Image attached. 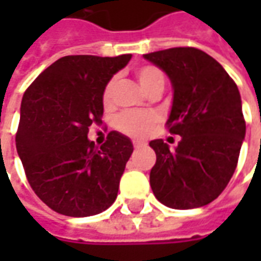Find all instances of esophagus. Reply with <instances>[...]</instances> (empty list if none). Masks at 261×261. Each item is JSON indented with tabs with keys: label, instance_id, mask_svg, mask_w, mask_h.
Instances as JSON below:
<instances>
[{
	"label": "esophagus",
	"instance_id": "1",
	"mask_svg": "<svg viewBox=\"0 0 261 261\" xmlns=\"http://www.w3.org/2000/svg\"><path fill=\"white\" fill-rule=\"evenodd\" d=\"M134 146H135L136 149H138V148H142V146H145V142H141V141H134Z\"/></svg>",
	"mask_w": 261,
	"mask_h": 261
}]
</instances>
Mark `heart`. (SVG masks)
Returning <instances> with one entry per match:
<instances>
[{"label": "heart", "mask_w": 261, "mask_h": 261, "mask_svg": "<svg viewBox=\"0 0 261 261\" xmlns=\"http://www.w3.org/2000/svg\"><path fill=\"white\" fill-rule=\"evenodd\" d=\"M135 76L139 83V86L144 88L146 94L154 91L156 88L164 87V74L163 71L155 65H141L135 69ZM116 80L112 78L103 90V103L105 106H109L112 103L113 93H115ZM156 122V116L151 112H129L119 116L116 125L119 127V130H122L123 134L134 138H145L152 126Z\"/></svg>", "instance_id": "b5f03b06"}]
</instances>
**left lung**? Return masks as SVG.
<instances>
[{
	"label": "left lung",
	"instance_id": "obj_1",
	"mask_svg": "<svg viewBox=\"0 0 261 261\" xmlns=\"http://www.w3.org/2000/svg\"><path fill=\"white\" fill-rule=\"evenodd\" d=\"M144 58L171 81L167 125L181 136L175 149L163 139L149 142L156 154L151 189L173 209L207 205L229 183L246 136L238 87L218 61L196 47H171Z\"/></svg>",
	"mask_w": 261,
	"mask_h": 261
}]
</instances>
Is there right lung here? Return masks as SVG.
I'll use <instances>...</instances> for the list:
<instances>
[{
  "mask_svg": "<svg viewBox=\"0 0 261 261\" xmlns=\"http://www.w3.org/2000/svg\"><path fill=\"white\" fill-rule=\"evenodd\" d=\"M130 58L64 56L25 90L17 152L32 189L58 214L97 215L116 200L132 141L112 130L98 148L87 135L101 123L106 84Z\"/></svg>",
  "mask_w": 261,
  "mask_h": 261,
  "instance_id": "obj_1",
  "label": "right lung"
}]
</instances>
